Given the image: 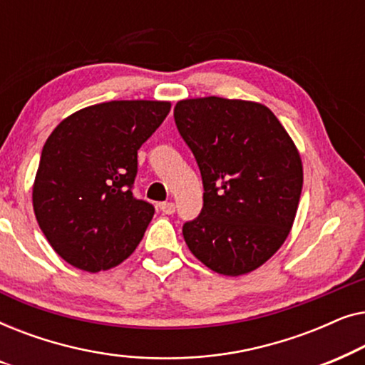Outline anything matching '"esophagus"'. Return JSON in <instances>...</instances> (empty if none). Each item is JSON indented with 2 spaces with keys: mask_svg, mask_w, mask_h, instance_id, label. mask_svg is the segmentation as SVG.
Returning a JSON list of instances; mask_svg holds the SVG:
<instances>
[{
  "mask_svg": "<svg viewBox=\"0 0 365 365\" xmlns=\"http://www.w3.org/2000/svg\"><path fill=\"white\" fill-rule=\"evenodd\" d=\"M159 209H161L164 214H174L176 206H174V202H161L159 204Z\"/></svg>",
  "mask_w": 365,
  "mask_h": 365,
  "instance_id": "obj_1",
  "label": "esophagus"
}]
</instances>
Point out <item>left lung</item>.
<instances>
[{
  "instance_id": "left-lung-1",
  "label": "left lung",
  "mask_w": 365,
  "mask_h": 365,
  "mask_svg": "<svg viewBox=\"0 0 365 365\" xmlns=\"http://www.w3.org/2000/svg\"><path fill=\"white\" fill-rule=\"evenodd\" d=\"M178 131L202 178V209L184 222L189 251L224 276L262 266L282 246L302 191V163L264 104L217 96L174 108Z\"/></svg>"
}]
</instances>
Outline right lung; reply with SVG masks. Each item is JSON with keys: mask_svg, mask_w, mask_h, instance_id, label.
<instances>
[{"mask_svg": "<svg viewBox=\"0 0 365 365\" xmlns=\"http://www.w3.org/2000/svg\"><path fill=\"white\" fill-rule=\"evenodd\" d=\"M171 103L109 101L84 108L44 143L33 186L34 216L71 266L106 271L133 254L154 206L133 196L138 149Z\"/></svg>", "mask_w": 365, "mask_h": 365, "instance_id": "obj_1", "label": "right lung"}]
</instances>
